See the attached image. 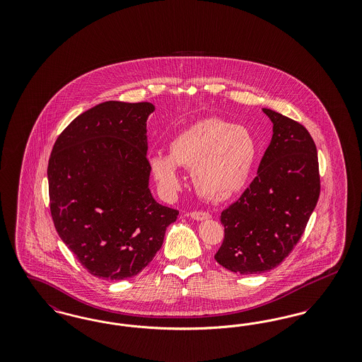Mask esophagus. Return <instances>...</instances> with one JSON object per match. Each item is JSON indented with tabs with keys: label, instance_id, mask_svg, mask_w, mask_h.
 <instances>
[{
	"label": "esophagus",
	"instance_id": "obj_1",
	"mask_svg": "<svg viewBox=\"0 0 362 362\" xmlns=\"http://www.w3.org/2000/svg\"><path fill=\"white\" fill-rule=\"evenodd\" d=\"M189 217L195 221H205L210 218V214L206 211H192V213H189Z\"/></svg>",
	"mask_w": 362,
	"mask_h": 362
}]
</instances>
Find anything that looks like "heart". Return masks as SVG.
<instances>
[{
  "label": "heart",
  "instance_id": "b5f03b06",
  "mask_svg": "<svg viewBox=\"0 0 362 362\" xmlns=\"http://www.w3.org/2000/svg\"><path fill=\"white\" fill-rule=\"evenodd\" d=\"M258 156V142L244 126L205 118L168 142V156L153 153L148 167L160 189L173 195L182 186L177 167L189 168L192 185L204 198L223 202L247 186Z\"/></svg>",
  "mask_w": 362,
  "mask_h": 362
}]
</instances>
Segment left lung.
I'll use <instances>...</instances> for the list:
<instances>
[{"mask_svg": "<svg viewBox=\"0 0 362 362\" xmlns=\"http://www.w3.org/2000/svg\"><path fill=\"white\" fill-rule=\"evenodd\" d=\"M273 137L258 175L221 213L225 238L214 259L241 276L276 267L300 240L317 204V152L308 130L270 108Z\"/></svg>", "mask_w": 362, "mask_h": 362, "instance_id": "obj_1", "label": "left lung"}]
</instances>
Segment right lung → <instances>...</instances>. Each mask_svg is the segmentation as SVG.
I'll return each instance as SVG.
<instances>
[{
    "instance_id": "obj_1",
    "label": "right lung",
    "mask_w": 362,
    "mask_h": 362,
    "mask_svg": "<svg viewBox=\"0 0 362 362\" xmlns=\"http://www.w3.org/2000/svg\"><path fill=\"white\" fill-rule=\"evenodd\" d=\"M149 102H104L78 115L57 138L49 160L55 229L92 276H137L161 248L179 211L149 189Z\"/></svg>"
}]
</instances>
